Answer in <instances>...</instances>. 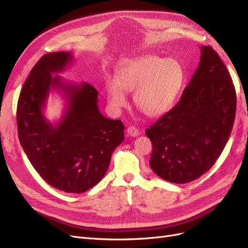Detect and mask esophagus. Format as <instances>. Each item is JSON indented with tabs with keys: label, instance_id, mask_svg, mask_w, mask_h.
Masks as SVG:
<instances>
[{
	"label": "esophagus",
	"instance_id": "obj_1",
	"mask_svg": "<svg viewBox=\"0 0 248 248\" xmlns=\"http://www.w3.org/2000/svg\"><path fill=\"white\" fill-rule=\"evenodd\" d=\"M126 131H127V136L128 137L136 138V137L140 136V131L134 126H129Z\"/></svg>",
	"mask_w": 248,
	"mask_h": 248
}]
</instances>
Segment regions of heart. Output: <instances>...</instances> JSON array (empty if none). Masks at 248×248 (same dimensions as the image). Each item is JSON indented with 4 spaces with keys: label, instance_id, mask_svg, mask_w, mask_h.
I'll return each instance as SVG.
<instances>
[{
    "label": "heart",
    "instance_id": "obj_1",
    "mask_svg": "<svg viewBox=\"0 0 248 248\" xmlns=\"http://www.w3.org/2000/svg\"><path fill=\"white\" fill-rule=\"evenodd\" d=\"M184 80V69L177 60L144 56L125 63L116 79L108 80V102L118 111L127 106L125 92L134 91L137 108L147 117L157 118L174 107Z\"/></svg>",
    "mask_w": 248,
    "mask_h": 248
}]
</instances>
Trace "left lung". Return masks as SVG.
Wrapping results in <instances>:
<instances>
[{
  "instance_id": "obj_1",
  "label": "left lung",
  "mask_w": 248,
  "mask_h": 248,
  "mask_svg": "<svg viewBox=\"0 0 248 248\" xmlns=\"http://www.w3.org/2000/svg\"><path fill=\"white\" fill-rule=\"evenodd\" d=\"M236 104L227 67L212 47L202 46L198 69L179 102L146 130L153 145L152 170L179 184L204 175L229 140Z\"/></svg>"
}]
</instances>
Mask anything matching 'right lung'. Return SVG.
Returning <instances> with one entry per match:
<instances>
[{
  "mask_svg": "<svg viewBox=\"0 0 248 248\" xmlns=\"http://www.w3.org/2000/svg\"><path fill=\"white\" fill-rule=\"evenodd\" d=\"M72 61L71 51H58L37 62L22 86L16 121L20 145L44 181L65 192L81 193L106 175L112 152L124 140V125L101 114L98 92L88 82L71 84L52 76ZM54 89L66 99L56 124L43 112Z\"/></svg>",
  "mask_w": 248,
  "mask_h": 248,
  "instance_id": "right-lung-1",
  "label": "right lung"
}]
</instances>
